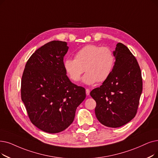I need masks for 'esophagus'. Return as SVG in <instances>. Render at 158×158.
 I'll return each instance as SVG.
<instances>
[{
  "mask_svg": "<svg viewBox=\"0 0 158 158\" xmlns=\"http://www.w3.org/2000/svg\"><path fill=\"white\" fill-rule=\"evenodd\" d=\"M90 90H89V89H86V94L87 95H90Z\"/></svg>",
  "mask_w": 158,
  "mask_h": 158,
  "instance_id": "1",
  "label": "esophagus"
}]
</instances>
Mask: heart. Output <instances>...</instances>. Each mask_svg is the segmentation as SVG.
Returning <instances> with one entry per match:
<instances>
[{
  "label": "heart",
  "mask_w": 158,
  "mask_h": 158,
  "mask_svg": "<svg viewBox=\"0 0 158 158\" xmlns=\"http://www.w3.org/2000/svg\"><path fill=\"white\" fill-rule=\"evenodd\" d=\"M114 63V55L108 47L88 44L76 52L75 59H65L63 66L68 77L74 82L80 80L85 70L83 82L92 85L106 80L112 72Z\"/></svg>",
  "instance_id": "1"
}]
</instances>
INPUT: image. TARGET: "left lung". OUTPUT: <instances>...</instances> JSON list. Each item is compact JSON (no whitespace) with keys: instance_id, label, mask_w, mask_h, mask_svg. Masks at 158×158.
I'll return each mask as SVG.
<instances>
[{"instance_id":"8db88e82","label":"left lung","mask_w":158,"mask_h":158,"mask_svg":"<svg viewBox=\"0 0 158 158\" xmlns=\"http://www.w3.org/2000/svg\"><path fill=\"white\" fill-rule=\"evenodd\" d=\"M113 53L115 61L110 75L90 94L96 102L98 121L106 127L118 128L135 117L143 82L138 61L125 45L118 43Z\"/></svg>"}]
</instances>
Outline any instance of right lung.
Listing matches in <instances>:
<instances>
[{
    "mask_svg": "<svg viewBox=\"0 0 158 158\" xmlns=\"http://www.w3.org/2000/svg\"><path fill=\"white\" fill-rule=\"evenodd\" d=\"M69 47L53 40L41 46L27 61L21 81V98L31 122L44 132H62L73 121L85 89L72 83L63 59Z\"/></svg>",
    "mask_w": 158,
    "mask_h": 158,
    "instance_id": "add662e5",
    "label": "right lung"
}]
</instances>
